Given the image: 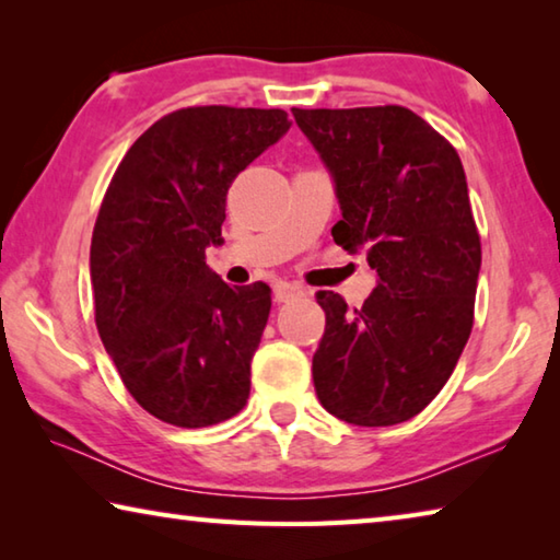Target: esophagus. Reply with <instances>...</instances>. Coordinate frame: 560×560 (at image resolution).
<instances>
[{"label": "esophagus", "mask_w": 560, "mask_h": 560, "mask_svg": "<svg viewBox=\"0 0 560 560\" xmlns=\"http://www.w3.org/2000/svg\"><path fill=\"white\" fill-rule=\"evenodd\" d=\"M303 296V289L299 283H291V281H277L273 283V301L277 303H287L291 299Z\"/></svg>", "instance_id": "34e87169"}]
</instances>
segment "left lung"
<instances>
[{"mask_svg":"<svg viewBox=\"0 0 560 560\" xmlns=\"http://www.w3.org/2000/svg\"><path fill=\"white\" fill-rule=\"evenodd\" d=\"M334 179L336 244L368 254L377 287L360 308L318 291L320 405L360 428L415 417L438 395L471 334L481 244L462 160L402 106L293 108Z\"/></svg>","mask_w":560,"mask_h":560,"instance_id":"8db88e82","label":"left lung"}]
</instances>
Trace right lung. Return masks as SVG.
I'll list each match as a JSON object with an SVG mask.
<instances>
[{"label": "right lung", "mask_w": 560, "mask_h": 560, "mask_svg": "<svg viewBox=\"0 0 560 560\" xmlns=\"http://www.w3.org/2000/svg\"><path fill=\"white\" fill-rule=\"evenodd\" d=\"M279 108H183L120 160L91 240L96 326L128 393L158 420L207 428L246 405L271 289L230 287L205 264L226 189L287 136Z\"/></svg>", "instance_id": "right-lung-1"}]
</instances>
